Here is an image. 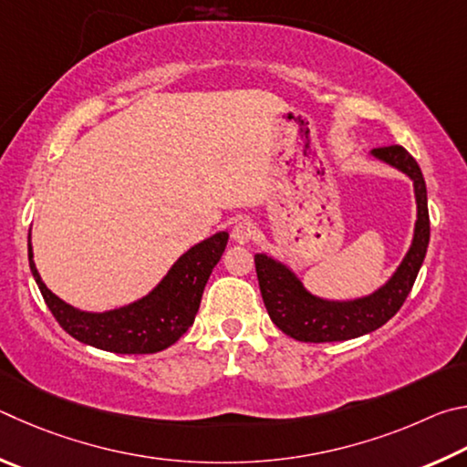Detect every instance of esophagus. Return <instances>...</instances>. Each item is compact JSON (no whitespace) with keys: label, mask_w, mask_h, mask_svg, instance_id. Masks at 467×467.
Masks as SVG:
<instances>
[{"label":"esophagus","mask_w":467,"mask_h":467,"mask_svg":"<svg viewBox=\"0 0 467 467\" xmlns=\"http://www.w3.org/2000/svg\"><path fill=\"white\" fill-rule=\"evenodd\" d=\"M254 232H256L254 223H252L250 219L244 217V219L235 221V225L232 229V238L238 244H248L252 238H254Z\"/></svg>","instance_id":"obj_1"}]
</instances>
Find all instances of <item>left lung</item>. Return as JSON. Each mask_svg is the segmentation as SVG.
<instances>
[{"instance_id":"1","label":"left lung","mask_w":467,"mask_h":467,"mask_svg":"<svg viewBox=\"0 0 467 467\" xmlns=\"http://www.w3.org/2000/svg\"><path fill=\"white\" fill-rule=\"evenodd\" d=\"M371 153L373 158L398 168L412 180L416 196L412 246L386 285H381L371 296L350 301L316 297L287 265L266 254H256L254 265L266 312L276 328L291 338L301 342H337L363 337L381 328L402 307L420 271L422 260L427 256L431 221L427 184H424L419 163L400 145L378 147Z\"/></svg>"}]
</instances>
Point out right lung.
Returning <instances> with one entry per match:
<instances>
[{"label":"right lung","mask_w":467,"mask_h":467,"mask_svg":"<svg viewBox=\"0 0 467 467\" xmlns=\"http://www.w3.org/2000/svg\"><path fill=\"white\" fill-rule=\"evenodd\" d=\"M227 232H219L180 256L150 296L109 312H81L65 304L40 279L32 260L30 271L61 328L84 345L119 355H150L168 348L191 328L213 268L225 252Z\"/></svg>","instance_id":"add662e5"}]
</instances>
